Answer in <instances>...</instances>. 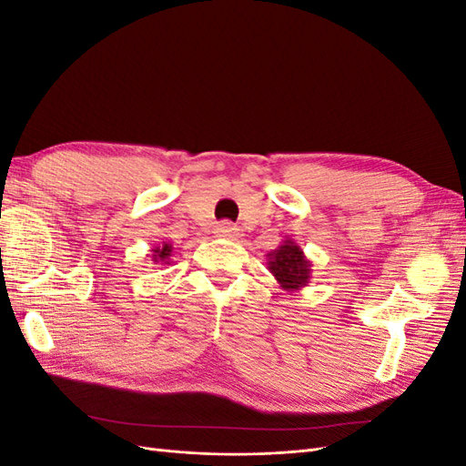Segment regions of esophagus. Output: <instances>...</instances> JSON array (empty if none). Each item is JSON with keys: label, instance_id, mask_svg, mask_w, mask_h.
Returning <instances> with one entry per match:
<instances>
[{"label": "esophagus", "instance_id": "esophagus-1", "mask_svg": "<svg viewBox=\"0 0 466 466\" xmlns=\"http://www.w3.org/2000/svg\"><path fill=\"white\" fill-rule=\"evenodd\" d=\"M216 235L223 237V238H237L238 235H241V231H238L237 225H233L231 221H221L216 228Z\"/></svg>", "mask_w": 466, "mask_h": 466}]
</instances>
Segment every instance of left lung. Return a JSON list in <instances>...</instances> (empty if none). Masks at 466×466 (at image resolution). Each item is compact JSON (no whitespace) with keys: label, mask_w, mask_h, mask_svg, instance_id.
<instances>
[{"label":"left lung","mask_w":466,"mask_h":466,"mask_svg":"<svg viewBox=\"0 0 466 466\" xmlns=\"http://www.w3.org/2000/svg\"><path fill=\"white\" fill-rule=\"evenodd\" d=\"M268 270L286 291H298L311 279V262L305 258L301 247L295 245L291 238L276 250L268 252Z\"/></svg>","instance_id":"left-lung-1"}]
</instances>
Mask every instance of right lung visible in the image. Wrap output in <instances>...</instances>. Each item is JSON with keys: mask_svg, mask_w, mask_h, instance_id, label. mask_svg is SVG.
<instances>
[{"mask_svg": "<svg viewBox=\"0 0 466 466\" xmlns=\"http://www.w3.org/2000/svg\"><path fill=\"white\" fill-rule=\"evenodd\" d=\"M173 257V245L163 243L161 247L153 248V262L155 264H168Z\"/></svg>", "mask_w": 466, "mask_h": 466, "instance_id": "1", "label": "right lung"}]
</instances>
